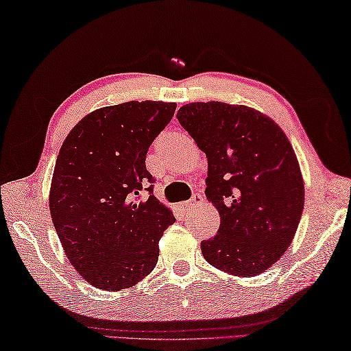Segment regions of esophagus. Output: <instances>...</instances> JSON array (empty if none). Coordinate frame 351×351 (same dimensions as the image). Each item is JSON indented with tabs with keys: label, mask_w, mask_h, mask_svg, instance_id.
<instances>
[{
	"label": "esophagus",
	"mask_w": 351,
	"mask_h": 351,
	"mask_svg": "<svg viewBox=\"0 0 351 351\" xmlns=\"http://www.w3.org/2000/svg\"><path fill=\"white\" fill-rule=\"evenodd\" d=\"M202 203H203V195L202 194H194L191 199H188V202L182 203V207H183V210L189 212V210H192V207L197 206V204H202Z\"/></svg>",
	"instance_id": "34e87169"
}]
</instances>
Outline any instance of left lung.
I'll list each match as a JSON object with an SVG mask.
<instances>
[{
    "label": "left lung",
    "instance_id": "obj_1",
    "mask_svg": "<svg viewBox=\"0 0 351 351\" xmlns=\"http://www.w3.org/2000/svg\"><path fill=\"white\" fill-rule=\"evenodd\" d=\"M177 119L207 157L206 197L221 224L202 242L204 259L228 274L257 276L291 245L303 213L304 184L288 138L247 106H182Z\"/></svg>",
    "mask_w": 351,
    "mask_h": 351
}]
</instances>
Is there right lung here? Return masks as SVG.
<instances>
[{
  "label": "right lung",
  "instance_id": "right-lung-1",
  "mask_svg": "<svg viewBox=\"0 0 351 351\" xmlns=\"http://www.w3.org/2000/svg\"><path fill=\"white\" fill-rule=\"evenodd\" d=\"M177 104L128 101L89 113L56 160L49 212L69 262L104 291L134 286L154 269L159 239L176 218L153 195L149 145ZM147 191L149 198L141 200Z\"/></svg>",
  "mask_w": 351,
  "mask_h": 351
}]
</instances>
